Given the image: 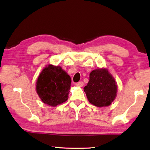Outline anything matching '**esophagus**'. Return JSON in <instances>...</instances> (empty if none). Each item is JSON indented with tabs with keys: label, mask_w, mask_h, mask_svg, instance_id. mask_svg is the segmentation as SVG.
I'll list each match as a JSON object with an SVG mask.
<instances>
[{
	"label": "esophagus",
	"mask_w": 150,
	"mask_h": 150,
	"mask_svg": "<svg viewBox=\"0 0 150 150\" xmlns=\"http://www.w3.org/2000/svg\"><path fill=\"white\" fill-rule=\"evenodd\" d=\"M83 85H84V83L82 81H79V82L75 83V85L78 86V87H83Z\"/></svg>",
	"instance_id": "esophagus-1"
}]
</instances>
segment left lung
Here are the masks:
<instances>
[{
    "mask_svg": "<svg viewBox=\"0 0 150 150\" xmlns=\"http://www.w3.org/2000/svg\"><path fill=\"white\" fill-rule=\"evenodd\" d=\"M89 103L98 107L108 106L115 99L117 85L108 69H96L91 72L89 81L84 87Z\"/></svg>",
    "mask_w": 150,
    "mask_h": 150,
    "instance_id": "8db88e82",
    "label": "left lung"
}]
</instances>
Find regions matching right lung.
<instances>
[{"label": "right lung", "instance_id": "right-lung-1", "mask_svg": "<svg viewBox=\"0 0 150 150\" xmlns=\"http://www.w3.org/2000/svg\"><path fill=\"white\" fill-rule=\"evenodd\" d=\"M71 79L60 66H46L38 78L36 92L42 102L56 106L68 99Z\"/></svg>", "mask_w": 150, "mask_h": 150}]
</instances>
